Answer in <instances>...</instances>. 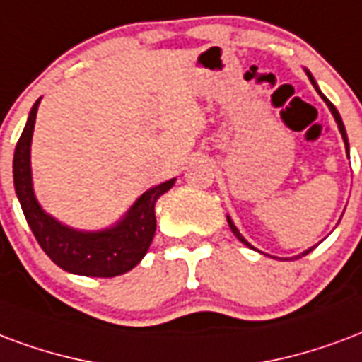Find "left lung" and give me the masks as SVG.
Segmentation results:
<instances>
[{"mask_svg": "<svg viewBox=\"0 0 362 362\" xmlns=\"http://www.w3.org/2000/svg\"><path fill=\"white\" fill-rule=\"evenodd\" d=\"M307 74H309V80H310V82H313V86H315V88H317V84H315V80H313V76H310V72H307ZM317 92L320 93V90H318V88H317ZM320 98H322L324 101H326V105L330 107L332 115H334V119H336V122H338V128H339V132H341V136H344V141H345V146H347V153H349V144H347V134H345V127H344V122H341V117H339L338 109H336V107H334V103H332V101H328V99L324 98L322 93H320ZM228 224H230V228H232V232H234V235H235V238H238V240H240V242H242V243H245V245H249V243H247V240H245V238H243V235L240 234V230H238V228H235V226H234V222L230 221V216H228ZM249 247H253V245H249ZM313 249H315V247L307 249V251H305V253H301V255H307V253H310V251H313Z\"/></svg>", "mask_w": 362, "mask_h": 362, "instance_id": "obj_1", "label": "left lung"}]
</instances>
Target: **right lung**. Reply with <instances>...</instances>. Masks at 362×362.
Listing matches in <instances>:
<instances>
[{"mask_svg": "<svg viewBox=\"0 0 362 362\" xmlns=\"http://www.w3.org/2000/svg\"><path fill=\"white\" fill-rule=\"evenodd\" d=\"M38 103L40 99L32 107L13 157L15 192L32 234L38 240L45 255L66 272L98 278L124 274L140 263L153 242L157 228L155 203L160 195L173 188L174 178L141 195L128 211L124 221H120L115 228L103 232H76L59 224L55 218L42 211L32 189L30 141Z\"/></svg>", "mask_w": 362, "mask_h": 362, "instance_id": "1", "label": "right lung"}]
</instances>
